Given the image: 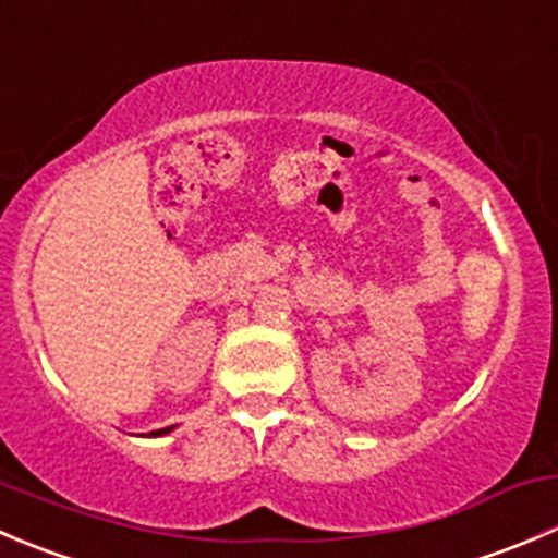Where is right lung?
<instances>
[{
  "label": "right lung",
  "mask_w": 558,
  "mask_h": 558,
  "mask_svg": "<svg viewBox=\"0 0 558 558\" xmlns=\"http://www.w3.org/2000/svg\"><path fill=\"white\" fill-rule=\"evenodd\" d=\"M171 428H160V430H153V436H160V434H169Z\"/></svg>",
  "instance_id": "1"
}]
</instances>
